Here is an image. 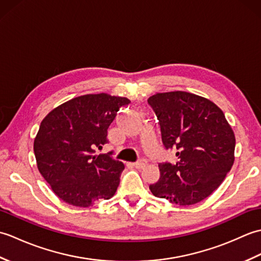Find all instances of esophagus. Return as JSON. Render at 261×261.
I'll list each match as a JSON object with an SVG mask.
<instances>
[{
  "label": "esophagus",
  "mask_w": 261,
  "mask_h": 261,
  "mask_svg": "<svg viewBox=\"0 0 261 261\" xmlns=\"http://www.w3.org/2000/svg\"><path fill=\"white\" fill-rule=\"evenodd\" d=\"M145 166H146V160L145 159H139L138 162L135 163L136 168H142V167H145Z\"/></svg>",
  "instance_id": "1"
}]
</instances>
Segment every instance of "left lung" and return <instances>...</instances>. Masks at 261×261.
Masks as SVG:
<instances>
[{"instance_id": "left-lung-1", "label": "left lung", "mask_w": 261, "mask_h": 261, "mask_svg": "<svg viewBox=\"0 0 261 261\" xmlns=\"http://www.w3.org/2000/svg\"><path fill=\"white\" fill-rule=\"evenodd\" d=\"M157 115L163 145L175 149L177 163L159 164L149 185L154 196L192 205L210 196L231 170L236 138L220 108L187 92L157 93L148 98Z\"/></svg>"}]
</instances>
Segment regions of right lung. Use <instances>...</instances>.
<instances>
[{
  "instance_id": "obj_1",
  "label": "right lung",
  "mask_w": 261,
  "mask_h": 261,
  "mask_svg": "<svg viewBox=\"0 0 261 261\" xmlns=\"http://www.w3.org/2000/svg\"><path fill=\"white\" fill-rule=\"evenodd\" d=\"M130 101L109 94H87L53 110L42 120L33 143L38 169L54 193L74 206L109 199L124 166L113 151L95 154L108 143V129Z\"/></svg>"
}]
</instances>
